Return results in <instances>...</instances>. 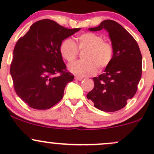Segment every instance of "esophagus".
Listing matches in <instances>:
<instances>
[{
  "instance_id": "34e87169",
  "label": "esophagus",
  "mask_w": 154,
  "mask_h": 154,
  "mask_svg": "<svg viewBox=\"0 0 154 154\" xmlns=\"http://www.w3.org/2000/svg\"><path fill=\"white\" fill-rule=\"evenodd\" d=\"M75 79H76V80H78V81H82L83 78L82 77H77V76H76V77H75Z\"/></svg>"
}]
</instances>
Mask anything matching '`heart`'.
<instances>
[{
  "label": "heart",
  "instance_id": "obj_1",
  "mask_svg": "<svg viewBox=\"0 0 154 154\" xmlns=\"http://www.w3.org/2000/svg\"><path fill=\"white\" fill-rule=\"evenodd\" d=\"M77 45L80 51H85L82 61L73 62L77 57L78 49L72 39L63 40L60 45L61 56L68 62L69 70L74 75L80 77L95 75L97 67L103 69L109 65L114 56L112 45L107 41H103L101 35L93 32H86L77 38Z\"/></svg>",
  "mask_w": 154,
  "mask_h": 154
}]
</instances>
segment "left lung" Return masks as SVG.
I'll return each mask as SVG.
<instances>
[{
  "label": "left lung",
  "mask_w": 154,
  "mask_h": 154,
  "mask_svg": "<svg viewBox=\"0 0 154 154\" xmlns=\"http://www.w3.org/2000/svg\"><path fill=\"white\" fill-rule=\"evenodd\" d=\"M102 29L109 33L114 56L103 74L93 78L94 88L87 98L99 110L116 111L125 107L136 93L142 74V55L133 37L119 23L107 19L88 29Z\"/></svg>",
  "instance_id": "obj_1"
}]
</instances>
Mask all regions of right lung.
I'll return each mask as SVG.
<instances>
[{"mask_svg":"<svg viewBox=\"0 0 154 154\" xmlns=\"http://www.w3.org/2000/svg\"><path fill=\"white\" fill-rule=\"evenodd\" d=\"M80 29H67L43 19L34 23L17 41L10 73L16 93L29 107L45 110L62 98L74 75L66 72L60 45ZM57 73L61 75H56Z\"/></svg>","mask_w":154,"mask_h":154,"instance_id":"obj_1","label":"right lung"}]
</instances>
